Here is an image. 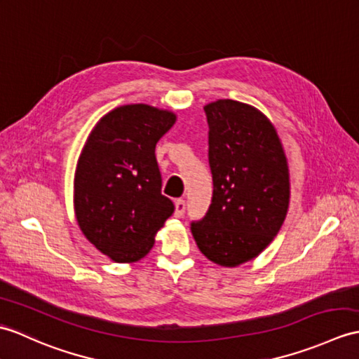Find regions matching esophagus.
Here are the masks:
<instances>
[{
	"label": "esophagus",
	"mask_w": 359,
	"mask_h": 359,
	"mask_svg": "<svg viewBox=\"0 0 359 359\" xmlns=\"http://www.w3.org/2000/svg\"><path fill=\"white\" fill-rule=\"evenodd\" d=\"M185 208H187L185 200L177 198L176 200V211H174V215H176V217H182L183 212H185Z\"/></svg>",
	"instance_id": "1"
}]
</instances>
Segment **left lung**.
Segmentation results:
<instances>
[{
    "label": "left lung",
    "mask_w": 359,
    "mask_h": 359,
    "mask_svg": "<svg viewBox=\"0 0 359 359\" xmlns=\"http://www.w3.org/2000/svg\"><path fill=\"white\" fill-rule=\"evenodd\" d=\"M203 108L214 191L191 232L208 260L236 268L268 248L286 219L287 159L277 130L255 107L219 99Z\"/></svg>",
    "instance_id": "obj_1"
}]
</instances>
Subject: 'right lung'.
Instances as JSON below:
<instances>
[{
  "instance_id": "1",
  "label": "right lung",
  "mask_w": 359,
  "mask_h": 359,
  "mask_svg": "<svg viewBox=\"0 0 359 359\" xmlns=\"http://www.w3.org/2000/svg\"><path fill=\"white\" fill-rule=\"evenodd\" d=\"M176 114L147 104L114 108L91 130L74 172V214L82 234L118 263H135L174 205L162 194L156 144Z\"/></svg>"
}]
</instances>
